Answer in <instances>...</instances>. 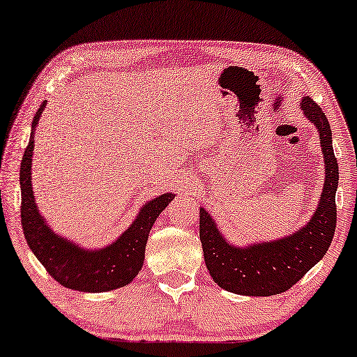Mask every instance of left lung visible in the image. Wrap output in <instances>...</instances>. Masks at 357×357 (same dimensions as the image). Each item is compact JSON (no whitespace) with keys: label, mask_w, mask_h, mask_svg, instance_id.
<instances>
[{"label":"left lung","mask_w":357,"mask_h":357,"mask_svg":"<svg viewBox=\"0 0 357 357\" xmlns=\"http://www.w3.org/2000/svg\"><path fill=\"white\" fill-rule=\"evenodd\" d=\"M301 106L308 121L318 128L326 163L322 194L310 222L284 238L238 248L224 238L214 219L205 208H200V241L206 268L218 286L229 292L254 297L286 292L324 257L332 243L337 225L338 185L332 130L324 111L310 97H303Z\"/></svg>","instance_id":"left-lung-1"}]
</instances>
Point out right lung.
<instances>
[{"instance_id":"obj_1","label":"right lung","mask_w":357,"mask_h":357,"mask_svg":"<svg viewBox=\"0 0 357 357\" xmlns=\"http://www.w3.org/2000/svg\"><path fill=\"white\" fill-rule=\"evenodd\" d=\"M47 101L39 106L33 117L31 135L20 165L22 227L28 246L52 278L68 289L82 292H106L123 287L133 281L144 262V250L149 231L174 194H162L144 203L137 219L119 238L101 250H84L61 238L49 227L36 206L31 188V160L35 149V130Z\"/></svg>"}]
</instances>
